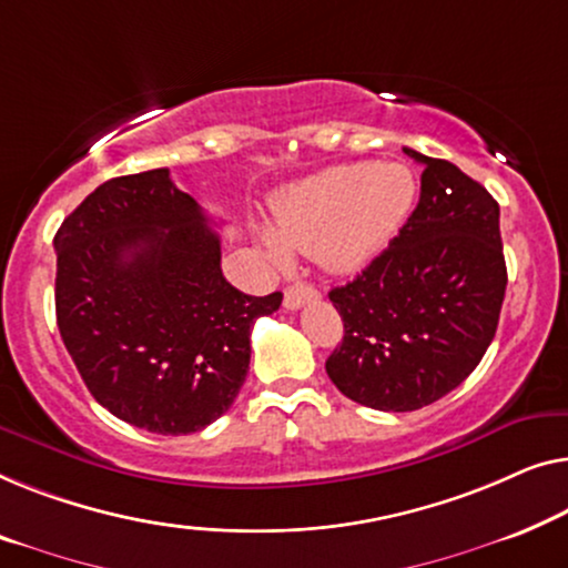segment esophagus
<instances>
[{
    "instance_id": "34e87169",
    "label": "esophagus",
    "mask_w": 568,
    "mask_h": 568,
    "mask_svg": "<svg viewBox=\"0 0 568 568\" xmlns=\"http://www.w3.org/2000/svg\"><path fill=\"white\" fill-rule=\"evenodd\" d=\"M320 297V292L315 290V286L307 284V282H294L286 286L284 292V307L286 310H300L302 304L307 302H315Z\"/></svg>"
}]
</instances>
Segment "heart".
I'll use <instances>...</instances> for the list:
<instances>
[{
	"mask_svg": "<svg viewBox=\"0 0 568 568\" xmlns=\"http://www.w3.org/2000/svg\"><path fill=\"white\" fill-rule=\"evenodd\" d=\"M417 182L405 163H341L274 194L268 210L280 235L261 233L271 258L310 251L335 274L364 268L392 243L415 204Z\"/></svg>",
	"mask_w": 568,
	"mask_h": 568,
	"instance_id": "1",
	"label": "heart"
}]
</instances>
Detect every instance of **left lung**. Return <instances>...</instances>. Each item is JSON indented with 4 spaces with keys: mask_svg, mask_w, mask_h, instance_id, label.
<instances>
[{
    "mask_svg": "<svg viewBox=\"0 0 568 568\" xmlns=\"http://www.w3.org/2000/svg\"><path fill=\"white\" fill-rule=\"evenodd\" d=\"M405 153L423 166L420 202L389 248L331 290L343 341L327 376L382 413L433 405L479 366L507 286L495 196L450 161Z\"/></svg>",
    "mask_w": 568,
    "mask_h": 568,
    "instance_id": "left-lung-1",
    "label": "left lung"
}]
</instances>
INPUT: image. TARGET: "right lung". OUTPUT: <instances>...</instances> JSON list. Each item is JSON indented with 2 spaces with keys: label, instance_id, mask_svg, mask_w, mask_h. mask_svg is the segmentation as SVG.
<instances>
[{
  "label": "right lung",
  "instance_id": "obj_1",
  "mask_svg": "<svg viewBox=\"0 0 568 568\" xmlns=\"http://www.w3.org/2000/svg\"><path fill=\"white\" fill-rule=\"evenodd\" d=\"M55 320L92 397L148 433H196L233 405L251 327L282 292L251 297L220 268V235L169 169L97 186L55 233Z\"/></svg>",
  "mask_w": 568,
  "mask_h": 568
}]
</instances>
